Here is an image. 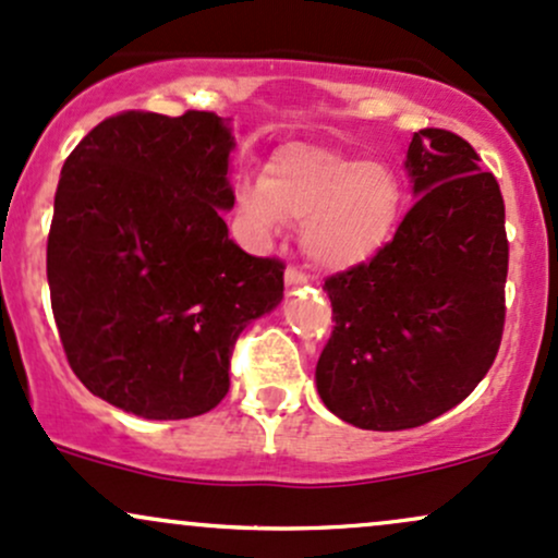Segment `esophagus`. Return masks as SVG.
Wrapping results in <instances>:
<instances>
[{"instance_id": "1", "label": "esophagus", "mask_w": 558, "mask_h": 558, "mask_svg": "<svg viewBox=\"0 0 558 558\" xmlns=\"http://www.w3.org/2000/svg\"><path fill=\"white\" fill-rule=\"evenodd\" d=\"M305 281H308V279H305L303 274L298 271V268L290 266V268H287V271H284V284L290 287V290H295V287H303Z\"/></svg>"}]
</instances>
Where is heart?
I'll use <instances>...</instances> for the list:
<instances>
[{
	"label": "heart",
	"mask_w": 558,
	"mask_h": 558,
	"mask_svg": "<svg viewBox=\"0 0 558 558\" xmlns=\"http://www.w3.org/2000/svg\"><path fill=\"white\" fill-rule=\"evenodd\" d=\"M236 208L255 234L277 236L303 221L300 245L313 266L342 274L374 260L403 216V184L390 166L318 144L290 142L258 179L236 184Z\"/></svg>",
	"instance_id": "obj_1"
}]
</instances>
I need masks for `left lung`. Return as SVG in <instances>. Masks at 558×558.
<instances>
[{
  "mask_svg": "<svg viewBox=\"0 0 558 558\" xmlns=\"http://www.w3.org/2000/svg\"><path fill=\"white\" fill-rule=\"evenodd\" d=\"M414 208L366 266L324 281L335 331L316 363L324 405L396 432L459 405L496 361L509 271L498 181L461 136L424 129L403 162Z\"/></svg>",
  "mask_w": 558,
  "mask_h": 558,
  "instance_id": "obj_1",
  "label": "left lung"
}]
</instances>
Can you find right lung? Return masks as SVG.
Segmentation results:
<instances>
[{"mask_svg": "<svg viewBox=\"0 0 558 558\" xmlns=\"http://www.w3.org/2000/svg\"><path fill=\"white\" fill-rule=\"evenodd\" d=\"M231 121L123 112L62 166L47 240L52 313L86 390L142 418L229 392L236 337L284 298V266L229 240Z\"/></svg>", "mask_w": 558, "mask_h": 558, "instance_id": "1", "label": "right lung"}]
</instances>
